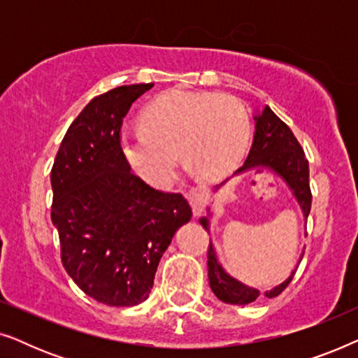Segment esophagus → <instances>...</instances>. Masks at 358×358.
<instances>
[{"instance_id": "esophagus-1", "label": "esophagus", "mask_w": 358, "mask_h": 358, "mask_svg": "<svg viewBox=\"0 0 358 358\" xmlns=\"http://www.w3.org/2000/svg\"><path fill=\"white\" fill-rule=\"evenodd\" d=\"M187 200L190 202V207H192V212L195 217L202 212L205 208V205L208 202V197H207V190L202 189V187H195V189H190L187 194Z\"/></svg>"}]
</instances>
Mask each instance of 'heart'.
Masks as SVG:
<instances>
[{"instance_id": "obj_1", "label": "heart", "mask_w": 358, "mask_h": 358, "mask_svg": "<svg viewBox=\"0 0 358 358\" xmlns=\"http://www.w3.org/2000/svg\"><path fill=\"white\" fill-rule=\"evenodd\" d=\"M251 122L231 96L168 91L141 114V129H125L120 145L131 168L153 185L173 176L176 151L203 179L228 174L243 158Z\"/></svg>"}]
</instances>
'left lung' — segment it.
I'll return each instance as SVG.
<instances>
[{"label":"left lung","mask_w":358,"mask_h":358,"mask_svg":"<svg viewBox=\"0 0 358 358\" xmlns=\"http://www.w3.org/2000/svg\"><path fill=\"white\" fill-rule=\"evenodd\" d=\"M254 120H256V131H254L252 146L249 150V155L246 161H244V164L233 176H239L243 173H248V171H251L254 174L262 173V171H271V173L277 174L288 185V189L292 190L293 197L296 199V202L303 212V217L306 220L311 210V190L310 168H308L305 151L301 150V145L298 143V140L293 135V131L288 129V125L283 124L268 106H264L262 110H259L254 115ZM227 180L215 185V190H218L222 185H224ZM199 222L207 231H210V222L207 217H202ZM300 261H298V264H300ZM207 264L210 288H212V292L218 300H222L223 303H229V305H248V303L256 301L261 296V292L257 288L244 285L243 282L236 280V278L224 271L222 264L218 262L212 241H210L208 246ZM296 267L293 268L285 280L273 287L272 290L264 293V295L267 298L280 295L288 283L292 282V278L296 272Z\"/></svg>","instance_id":"obj_1"}]
</instances>
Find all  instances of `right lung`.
I'll use <instances>...</instances> for the list:
<instances>
[{
    "label": "right lung",
    "instance_id": "obj_1",
    "mask_svg": "<svg viewBox=\"0 0 358 358\" xmlns=\"http://www.w3.org/2000/svg\"><path fill=\"white\" fill-rule=\"evenodd\" d=\"M151 87L119 86L94 97L66 130L50 173L63 267L109 306L148 298L161 256L192 218L182 195L150 187L122 151V120Z\"/></svg>",
    "mask_w": 358,
    "mask_h": 358
}]
</instances>
